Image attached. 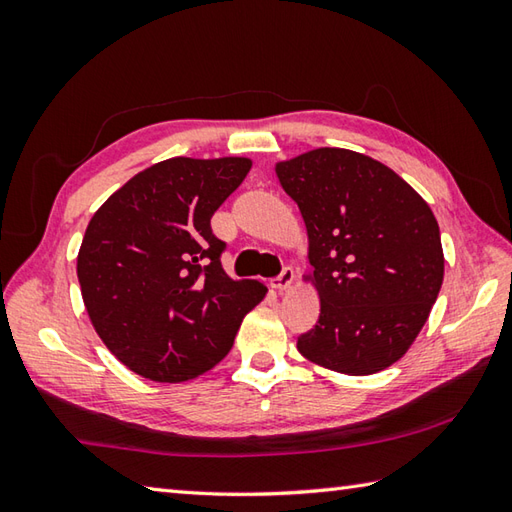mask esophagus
Returning a JSON list of instances; mask_svg holds the SVG:
<instances>
[{"instance_id":"esophagus-1","label":"esophagus","mask_w":512,"mask_h":512,"mask_svg":"<svg viewBox=\"0 0 512 512\" xmlns=\"http://www.w3.org/2000/svg\"><path fill=\"white\" fill-rule=\"evenodd\" d=\"M292 281H295V270L286 266L275 279H270V288L277 290V292H284L292 286Z\"/></svg>"}]
</instances>
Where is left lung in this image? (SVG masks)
I'll return each instance as SVG.
<instances>
[{"instance_id":"1","label":"left lung","mask_w":512,"mask_h":512,"mask_svg":"<svg viewBox=\"0 0 512 512\" xmlns=\"http://www.w3.org/2000/svg\"><path fill=\"white\" fill-rule=\"evenodd\" d=\"M308 231L321 299L297 350L321 367L369 376L394 365L427 323L444 279L436 215L396 171L350 149L277 162Z\"/></svg>"}]
</instances>
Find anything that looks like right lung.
<instances>
[{
	"label": "right lung",
	"mask_w": 512,
	"mask_h": 512,
	"mask_svg": "<svg viewBox=\"0 0 512 512\" xmlns=\"http://www.w3.org/2000/svg\"><path fill=\"white\" fill-rule=\"evenodd\" d=\"M253 167L248 158H169L136 173L85 228L76 275L96 334L156 383L209 372L266 297L224 273L211 217Z\"/></svg>",
	"instance_id": "1"
}]
</instances>
